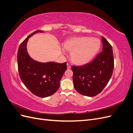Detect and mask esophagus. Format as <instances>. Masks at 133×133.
I'll return each instance as SVG.
<instances>
[{
  "label": "esophagus",
  "instance_id": "esophagus-1",
  "mask_svg": "<svg viewBox=\"0 0 133 133\" xmlns=\"http://www.w3.org/2000/svg\"><path fill=\"white\" fill-rule=\"evenodd\" d=\"M66 65H67V68H68V69H70L71 66H70V64L67 63Z\"/></svg>",
  "mask_w": 133,
  "mask_h": 133
}]
</instances>
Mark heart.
Masks as SVG:
<instances>
[{"label":"heart","instance_id":"obj_1","mask_svg":"<svg viewBox=\"0 0 133 133\" xmlns=\"http://www.w3.org/2000/svg\"><path fill=\"white\" fill-rule=\"evenodd\" d=\"M100 42L97 38L78 37L68 40L64 44V49L71 51V58L78 64H84L90 62L98 53Z\"/></svg>","mask_w":133,"mask_h":133}]
</instances>
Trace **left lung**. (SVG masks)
Here are the masks:
<instances>
[{
	"instance_id": "obj_1",
	"label": "left lung",
	"mask_w": 133,
	"mask_h": 133,
	"mask_svg": "<svg viewBox=\"0 0 133 133\" xmlns=\"http://www.w3.org/2000/svg\"><path fill=\"white\" fill-rule=\"evenodd\" d=\"M102 38L103 49L90 63L80 66H71L75 90L87 96L99 94L110 79L114 69L112 46L105 38Z\"/></svg>"
}]
</instances>
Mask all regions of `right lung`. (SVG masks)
I'll return each instance as SVG.
<instances>
[{"mask_svg": "<svg viewBox=\"0 0 133 133\" xmlns=\"http://www.w3.org/2000/svg\"><path fill=\"white\" fill-rule=\"evenodd\" d=\"M44 31L38 30L30 34L19 47L17 56L18 71L22 81L32 93L41 98L54 94L60 87V81L66 70V63H41L32 59L28 53L29 38Z\"/></svg>", "mask_w": 133, "mask_h": 133, "instance_id": "right-lung-1", "label": "right lung"}]
</instances>
